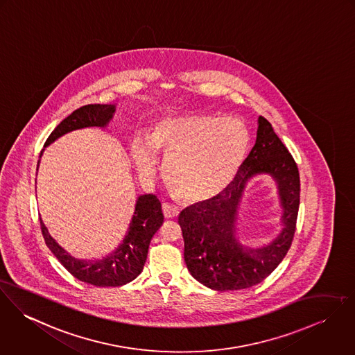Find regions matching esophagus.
Listing matches in <instances>:
<instances>
[{"label":"esophagus","instance_id":"34e87169","mask_svg":"<svg viewBox=\"0 0 355 355\" xmlns=\"http://www.w3.org/2000/svg\"><path fill=\"white\" fill-rule=\"evenodd\" d=\"M162 212H163V216L170 219V218H175L178 215V209L177 207L174 205H170V204H162Z\"/></svg>","mask_w":355,"mask_h":355}]
</instances>
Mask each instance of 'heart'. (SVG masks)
Here are the masks:
<instances>
[{
  "instance_id": "heart-1",
  "label": "heart",
  "mask_w": 355,
  "mask_h": 355,
  "mask_svg": "<svg viewBox=\"0 0 355 355\" xmlns=\"http://www.w3.org/2000/svg\"><path fill=\"white\" fill-rule=\"evenodd\" d=\"M249 148L245 125L219 114L167 116L154 122L148 139L136 136L130 154L140 175L153 177L163 154L164 180L189 201L223 192L236 178Z\"/></svg>"
}]
</instances>
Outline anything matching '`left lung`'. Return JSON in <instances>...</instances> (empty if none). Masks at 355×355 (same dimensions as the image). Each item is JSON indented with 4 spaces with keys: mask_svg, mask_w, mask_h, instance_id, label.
<instances>
[{
    "mask_svg": "<svg viewBox=\"0 0 355 355\" xmlns=\"http://www.w3.org/2000/svg\"><path fill=\"white\" fill-rule=\"evenodd\" d=\"M273 177L282 207V232L270 244L252 248L235 236L236 209L247 182L256 175ZM300 208L298 167L264 119H257L256 143L233 182L219 195L181 211L184 259L191 275L218 291H234L263 282L291 246Z\"/></svg>",
    "mask_w": 355,
    "mask_h": 355,
    "instance_id": "1",
    "label": "left lung"
}]
</instances>
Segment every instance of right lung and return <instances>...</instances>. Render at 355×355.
Listing matches in <instances>:
<instances>
[{"label": "right lung", "instance_id": "obj_1", "mask_svg": "<svg viewBox=\"0 0 355 355\" xmlns=\"http://www.w3.org/2000/svg\"><path fill=\"white\" fill-rule=\"evenodd\" d=\"M116 105H87L61 121L50 133L44 147L64 135L84 128H106L114 117ZM44 148L40 151V157ZM40 160H38L40 167ZM163 223L160 202L155 195H141L135 204L129 227L119 246L102 259L83 260L68 253L49 233L40 219L42 234L46 245L58 261L84 283L96 287H117L135 280L141 274L147 260L148 246Z\"/></svg>", "mask_w": 355, "mask_h": 355}]
</instances>
